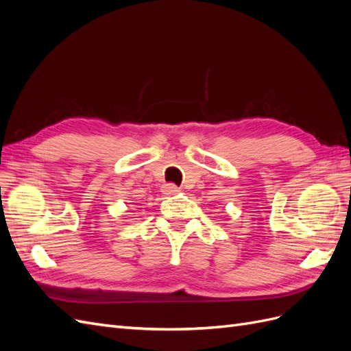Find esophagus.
<instances>
[{
  "label": "esophagus",
  "mask_w": 351,
  "mask_h": 351,
  "mask_svg": "<svg viewBox=\"0 0 351 351\" xmlns=\"http://www.w3.org/2000/svg\"><path fill=\"white\" fill-rule=\"evenodd\" d=\"M178 187L177 186H174V184H165L164 187H162V192H164V195H176V193H178Z\"/></svg>",
  "instance_id": "obj_1"
}]
</instances>
